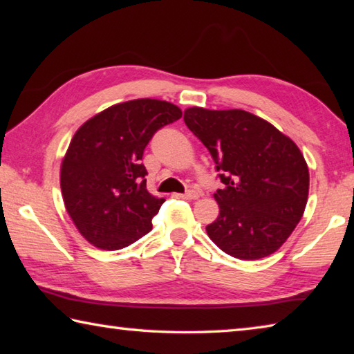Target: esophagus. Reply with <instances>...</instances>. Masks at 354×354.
Here are the masks:
<instances>
[{"instance_id": "34e87169", "label": "esophagus", "mask_w": 354, "mask_h": 354, "mask_svg": "<svg viewBox=\"0 0 354 354\" xmlns=\"http://www.w3.org/2000/svg\"><path fill=\"white\" fill-rule=\"evenodd\" d=\"M181 196V198H184V200H196L198 198V192H195V190H189V192H185V194H183V195H179Z\"/></svg>"}]
</instances>
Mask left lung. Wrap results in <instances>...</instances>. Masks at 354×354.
I'll return each mask as SVG.
<instances>
[{
    "mask_svg": "<svg viewBox=\"0 0 354 354\" xmlns=\"http://www.w3.org/2000/svg\"><path fill=\"white\" fill-rule=\"evenodd\" d=\"M211 153L221 189L207 236L226 254L254 261L274 253L301 220L309 170L299 148L266 120L242 109L184 112Z\"/></svg>",
    "mask_w": 354,
    "mask_h": 354,
    "instance_id": "left-lung-1",
    "label": "left lung"
}]
</instances>
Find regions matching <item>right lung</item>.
Returning a JSON list of instances; mask_svg holds the SVG:
<instances>
[{
    "label": "right lung",
    "mask_w": 354,
    "mask_h": 354,
    "mask_svg": "<svg viewBox=\"0 0 354 354\" xmlns=\"http://www.w3.org/2000/svg\"><path fill=\"white\" fill-rule=\"evenodd\" d=\"M181 115L175 104L142 98L107 107L76 131L62 160L61 189L86 241L113 251L151 231L165 200L147 190L142 156L151 137Z\"/></svg>",
    "instance_id": "right-lung-1"
}]
</instances>
